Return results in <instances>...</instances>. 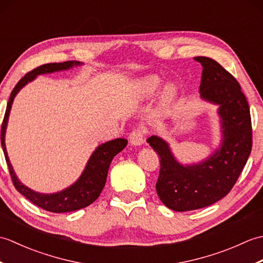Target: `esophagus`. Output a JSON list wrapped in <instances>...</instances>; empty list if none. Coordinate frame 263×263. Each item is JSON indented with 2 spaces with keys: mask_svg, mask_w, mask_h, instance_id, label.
I'll use <instances>...</instances> for the list:
<instances>
[{
  "mask_svg": "<svg viewBox=\"0 0 263 263\" xmlns=\"http://www.w3.org/2000/svg\"><path fill=\"white\" fill-rule=\"evenodd\" d=\"M144 136H146V127L139 126L130 133L128 139H130V142L133 146H141L144 142Z\"/></svg>",
  "mask_w": 263,
  "mask_h": 263,
  "instance_id": "34e87169",
  "label": "esophagus"
}]
</instances>
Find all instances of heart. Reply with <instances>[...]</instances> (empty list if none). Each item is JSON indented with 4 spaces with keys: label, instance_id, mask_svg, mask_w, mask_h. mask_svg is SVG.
Here are the masks:
<instances>
[{
    "label": "heart",
    "instance_id": "b5f03b06",
    "mask_svg": "<svg viewBox=\"0 0 263 263\" xmlns=\"http://www.w3.org/2000/svg\"><path fill=\"white\" fill-rule=\"evenodd\" d=\"M159 86H160V79L157 76H148L146 78H143L140 82L141 90L144 95H146V96L153 95L156 90H157Z\"/></svg>",
    "mask_w": 263,
    "mask_h": 263
}]
</instances>
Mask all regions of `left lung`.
<instances>
[{
    "mask_svg": "<svg viewBox=\"0 0 263 263\" xmlns=\"http://www.w3.org/2000/svg\"><path fill=\"white\" fill-rule=\"evenodd\" d=\"M202 65L200 97L218 106L221 142L208 158L183 165L168 142L157 136L147 142L157 152L160 171L156 191L167 208L189 211L204 208L230 193L252 149V125L248 100L230 72L205 57L194 58Z\"/></svg>",
    "mask_w": 263,
    "mask_h": 263,
    "instance_id": "1",
    "label": "left lung"
}]
</instances>
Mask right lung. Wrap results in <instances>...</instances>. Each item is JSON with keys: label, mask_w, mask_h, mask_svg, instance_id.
I'll use <instances>...</instances> for the list:
<instances>
[{"label": "right lung", "mask_w": 263, "mask_h": 263, "mask_svg": "<svg viewBox=\"0 0 263 263\" xmlns=\"http://www.w3.org/2000/svg\"><path fill=\"white\" fill-rule=\"evenodd\" d=\"M78 65H82V63L78 62V61H66V62L62 63H48L38 66V68L30 71L29 73H27L16 83L12 92H11L1 127V144L13 185L24 197L31 201L33 204L41 206L42 209H45L47 211L57 212V214L86 208L89 204H91L95 200H97L100 192L103 191L105 186L111 160H113L117 154L121 153L126 147L127 140L126 139L117 138L114 139V140L99 144L91 154L80 177L72 185L57 193H39L27 187L16 177L13 167L11 165V161L9 159L7 147H5V131H7L10 110L11 107H12L14 97L27 83L35 80L39 74L53 73V72L69 70Z\"/></svg>", "instance_id": "1"}]
</instances>
